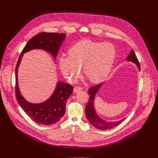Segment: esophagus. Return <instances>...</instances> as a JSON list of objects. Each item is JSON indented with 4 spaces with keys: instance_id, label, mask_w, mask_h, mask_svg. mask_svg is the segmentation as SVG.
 Wrapping results in <instances>:
<instances>
[{
    "instance_id": "esophagus-1",
    "label": "esophagus",
    "mask_w": 158,
    "mask_h": 158,
    "mask_svg": "<svg viewBox=\"0 0 158 158\" xmlns=\"http://www.w3.org/2000/svg\"><path fill=\"white\" fill-rule=\"evenodd\" d=\"M81 90H82V87H78V86H76V87H74V92L76 93H77V92L79 91H81Z\"/></svg>"
}]
</instances>
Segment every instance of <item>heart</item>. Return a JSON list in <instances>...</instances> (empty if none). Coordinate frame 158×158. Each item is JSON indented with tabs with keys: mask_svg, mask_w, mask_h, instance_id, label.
<instances>
[{
	"mask_svg": "<svg viewBox=\"0 0 158 158\" xmlns=\"http://www.w3.org/2000/svg\"><path fill=\"white\" fill-rule=\"evenodd\" d=\"M68 57L59 59L62 74L70 82L80 76L82 67L84 74L93 83L102 81L110 73L113 66L116 50L110 42H98L91 40H81L73 46Z\"/></svg>",
	"mask_w": 158,
	"mask_h": 158,
	"instance_id": "b5f03b06",
	"label": "heart"
}]
</instances>
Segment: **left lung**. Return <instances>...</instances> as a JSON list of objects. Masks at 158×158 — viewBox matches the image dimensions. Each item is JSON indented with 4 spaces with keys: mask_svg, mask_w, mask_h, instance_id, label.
Instances as JSON below:
<instances>
[{
    "mask_svg": "<svg viewBox=\"0 0 158 158\" xmlns=\"http://www.w3.org/2000/svg\"><path fill=\"white\" fill-rule=\"evenodd\" d=\"M127 61H131L134 63L135 64H136L139 70L140 71L141 67H140V64L138 61V59L136 56V54L134 52V51L132 49L130 54L127 56L126 58ZM102 83H101L97 85H95L94 87H92L90 88L88 91H89V94L90 96L89 101L85 106V114L87 119L89 121V123H91L93 126L96 127L97 129H101V130H107L109 129H112V127H114L120 123L123 122L124 119L118 121H113V122H108L102 119H101L96 114L94 103V98L95 96L98 92L99 88L101 87Z\"/></svg>",
    "mask_w": 158,
    "mask_h": 158,
    "instance_id": "obj_1",
    "label": "left lung"
}]
</instances>
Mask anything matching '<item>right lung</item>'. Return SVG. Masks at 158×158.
<instances>
[{
	"label": "right lung",
	"instance_id": "right-lung-1",
	"mask_svg": "<svg viewBox=\"0 0 158 158\" xmlns=\"http://www.w3.org/2000/svg\"><path fill=\"white\" fill-rule=\"evenodd\" d=\"M65 34L41 32L31 39L22 50L15 67V96L20 107L35 123L51 125L57 123L65 112L67 99L73 94V87L67 83L58 82L54 92L46 101L33 104L27 101L20 94L18 85L17 72L23 54L31 50L39 49L46 51L56 58Z\"/></svg>",
	"mask_w": 158,
	"mask_h": 158
}]
</instances>
